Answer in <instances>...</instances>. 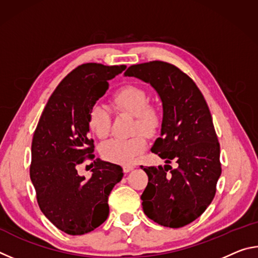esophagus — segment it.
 Returning <instances> with one entry per match:
<instances>
[{"mask_svg":"<svg viewBox=\"0 0 258 258\" xmlns=\"http://www.w3.org/2000/svg\"><path fill=\"white\" fill-rule=\"evenodd\" d=\"M132 169H134V166L133 165H124L123 166V171L125 173H128V172L132 171Z\"/></svg>","mask_w":258,"mask_h":258,"instance_id":"esophagus-1","label":"esophagus"}]
</instances>
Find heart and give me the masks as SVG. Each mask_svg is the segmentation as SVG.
I'll list each match as a JSON object with an SVG mask.
<instances>
[{
  "instance_id": "heart-1",
  "label": "heart",
  "mask_w": 258,
  "mask_h": 258,
  "mask_svg": "<svg viewBox=\"0 0 258 258\" xmlns=\"http://www.w3.org/2000/svg\"><path fill=\"white\" fill-rule=\"evenodd\" d=\"M116 110L125 111L135 117L134 133L142 132L154 137L161 126V117L156 108L149 106V95L142 87L127 85L119 89L111 99ZM110 110L101 103H94L87 113V125L98 138H106L110 130ZM147 148L145 135L135 134L130 139H110L100 148L104 159L115 164H131Z\"/></svg>"
}]
</instances>
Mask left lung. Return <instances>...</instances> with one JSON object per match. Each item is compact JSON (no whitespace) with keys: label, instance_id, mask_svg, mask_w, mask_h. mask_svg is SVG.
<instances>
[{"label":"left lung","instance_id":"obj_1","mask_svg":"<svg viewBox=\"0 0 258 258\" xmlns=\"http://www.w3.org/2000/svg\"><path fill=\"white\" fill-rule=\"evenodd\" d=\"M124 75L149 83L163 102L160 138L151 151L167 165L141 166L149 178L141 196L143 212L160 225L182 228L211 205L222 173L211 111L196 83L172 63L133 64ZM172 161L176 169L168 165Z\"/></svg>","mask_w":258,"mask_h":258}]
</instances>
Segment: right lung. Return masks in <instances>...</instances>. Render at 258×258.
<instances>
[{"label": "right lung", "instance_id": "add662e5", "mask_svg": "<svg viewBox=\"0 0 258 258\" xmlns=\"http://www.w3.org/2000/svg\"><path fill=\"white\" fill-rule=\"evenodd\" d=\"M125 64L83 63L60 82L34 132L30 180L37 204L52 224L64 233L91 232L107 220L108 197L123 177L119 165L94 159L87 113L106 93L108 81ZM93 160V176L77 174V166Z\"/></svg>", "mask_w": 258, "mask_h": 258}]
</instances>
